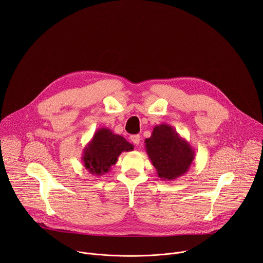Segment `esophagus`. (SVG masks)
I'll list each match as a JSON object with an SVG mask.
<instances>
[{
  "label": "esophagus",
  "mask_w": 263,
  "mask_h": 263,
  "mask_svg": "<svg viewBox=\"0 0 263 263\" xmlns=\"http://www.w3.org/2000/svg\"><path fill=\"white\" fill-rule=\"evenodd\" d=\"M130 139H131V141H132L134 144H136V145H138L139 142H140V136H139V135H132V136L130 137Z\"/></svg>",
  "instance_id": "esophagus-1"
}]
</instances>
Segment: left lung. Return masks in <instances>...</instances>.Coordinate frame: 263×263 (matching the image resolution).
Listing matches in <instances>:
<instances>
[{
  "label": "left lung",
  "instance_id": "8db88e82",
  "mask_svg": "<svg viewBox=\"0 0 263 263\" xmlns=\"http://www.w3.org/2000/svg\"><path fill=\"white\" fill-rule=\"evenodd\" d=\"M145 151L164 181L175 180L189 172L196 156L194 147L168 124L155 126L151 137L145 138Z\"/></svg>",
  "mask_w": 263,
  "mask_h": 263
}]
</instances>
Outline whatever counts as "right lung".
Wrapping results in <instances>:
<instances>
[{"mask_svg":"<svg viewBox=\"0 0 263 263\" xmlns=\"http://www.w3.org/2000/svg\"><path fill=\"white\" fill-rule=\"evenodd\" d=\"M132 149L133 144L123 136L115 134L108 128H100L83 149L82 163L90 174L102 176L118 162L123 152Z\"/></svg>","mask_w":263,"mask_h":263,"instance_id":"1","label":"right lung"}]
</instances>
